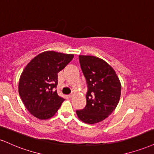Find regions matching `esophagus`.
<instances>
[{
	"mask_svg": "<svg viewBox=\"0 0 154 154\" xmlns=\"http://www.w3.org/2000/svg\"><path fill=\"white\" fill-rule=\"evenodd\" d=\"M74 96V95H72V94H71V95H69V96H68V97H69V98H72V97H73Z\"/></svg>",
	"mask_w": 154,
	"mask_h": 154,
	"instance_id": "esophagus-1",
	"label": "esophagus"
}]
</instances>
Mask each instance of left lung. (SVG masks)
Here are the masks:
<instances>
[{
  "instance_id": "obj_1",
  "label": "left lung",
  "mask_w": 154,
  "mask_h": 154,
  "mask_svg": "<svg viewBox=\"0 0 154 154\" xmlns=\"http://www.w3.org/2000/svg\"><path fill=\"white\" fill-rule=\"evenodd\" d=\"M79 59L88 92L86 106L76 112L82 122L95 124L107 118L117 107L121 84L115 70L103 59L85 55H79Z\"/></svg>"
}]
</instances>
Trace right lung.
Segmentation results:
<instances>
[{"label": "right lung", "mask_w": 154, "mask_h": 154, "mask_svg": "<svg viewBox=\"0 0 154 154\" xmlns=\"http://www.w3.org/2000/svg\"><path fill=\"white\" fill-rule=\"evenodd\" d=\"M74 57L54 51L37 55L26 66L18 84V92L31 114L40 120L53 117L64 100L58 95L57 74Z\"/></svg>", "instance_id": "obj_1"}]
</instances>
